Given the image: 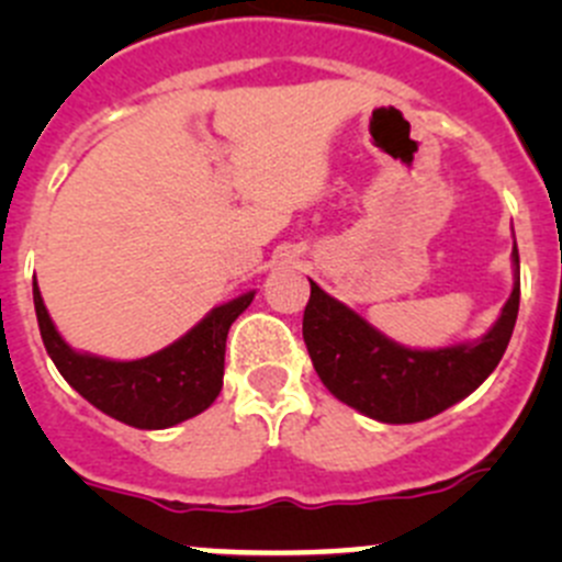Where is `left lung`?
Wrapping results in <instances>:
<instances>
[{
	"label": "left lung",
	"instance_id": "8db88e82",
	"mask_svg": "<svg viewBox=\"0 0 562 562\" xmlns=\"http://www.w3.org/2000/svg\"><path fill=\"white\" fill-rule=\"evenodd\" d=\"M514 263L519 252L514 241ZM519 313V282L495 326L473 345L440 350H411L310 280L302 334L323 386L339 402L386 424L432 418L464 400L490 378L503 359Z\"/></svg>",
	"mask_w": 562,
	"mask_h": 562
}]
</instances>
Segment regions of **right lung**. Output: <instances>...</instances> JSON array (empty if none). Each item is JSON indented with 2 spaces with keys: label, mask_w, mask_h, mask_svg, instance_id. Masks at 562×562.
<instances>
[{
  "label": "right lung",
  "mask_w": 562,
  "mask_h": 562,
  "mask_svg": "<svg viewBox=\"0 0 562 562\" xmlns=\"http://www.w3.org/2000/svg\"><path fill=\"white\" fill-rule=\"evenodd\" d=\"M40 337L56 370L87 402L116 422L138 429H166L206 411L223 389L225 339L231 323L252 302L255 293L220 304L195 328L168 348L138 361H108L76 353L56 331L37 280L32 282Z\"/></svg>",
  "instance_id": "add662e5"
}]
</instances>
